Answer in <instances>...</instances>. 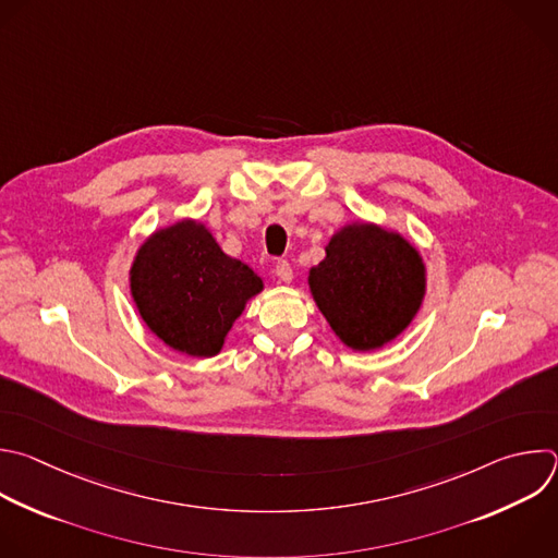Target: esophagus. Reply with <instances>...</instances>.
Listing matches in <instances>:
<instances>
[{
  "label": "esophagus",
  "instance_id": "34e87169",
  "mask_svg": "<svg viewBox=\"0 0 558 558\" xmlns=\"http://www.w3.org/2000/svg\"><path fill=\"white\" fill-rule=\"evenodd\" d=\"M276 276L282 280V282H291L293 280V269L287 260H278L276 263Z\"/></svg>",
  "mask_w": 558,
  "mask_h": 558
}]
</instances>
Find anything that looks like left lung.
Listing matches in <instances>:
<instances>
[{
  "label": "left lung",
  "mask_w": 558,
  "mask_h": 558,
  "mask_svg": "<svg viewBox=\"0 0 558 558\" xmlns=\"http://www.w3.org/2000/svg\"><path fill=\"white\" fill-rule=\"evenodd\" d=\"M313 298L339 339L375 350L395 339L416 315L425 293L418 252L399 234L375 226H348L311 269Z\"/></svg>",
  "instance_id": "obj_1"
}]
</instances>
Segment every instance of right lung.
Wrapping results in <instances>:
<instances>
[{
	"label": "right lung",
	"mask_w": 558,
	"mask_h": 558,
	"mask_svg": "<svg viewBox=\"0 0 558 558\" xmlns=\"http://www.w3.org/2000/svg\"><path fill=\"white\" fill-rule=\"evenodd\" d=\"M263 280L221 252L193 221L155 232L137 252L131 293L142 319L170 348L213 356Z\"/></svg>",
	"instance_id": "1"
}]
</instances>
